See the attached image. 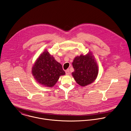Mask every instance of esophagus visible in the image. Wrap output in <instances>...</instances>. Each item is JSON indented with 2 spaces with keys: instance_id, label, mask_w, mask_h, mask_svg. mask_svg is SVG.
Here are the masks:
<instances>
[{
  "instance_id": "1",
  "label": "esophagus",
  "mask_w": 131,
  "mask_h": 131,
  "mask_svg": "<svg viewBox=\"0 0 131 131\" xmlns=\"http://www.w3.org/2000/svg\"><path fill=\"white\" fill-rule=\"evenodd\" d=\"M65 72H66V75H69V74H70V71H69V69L66 70V71H65Z\"/></svg>"
}]
</instances>
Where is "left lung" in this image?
<instances>
[{
  "instance_id": "8db88e82",
  "label": "left lung",
  "mask_w": 131,
  "mask_h": 131,
  "mask_svg": "<svg viewBox=\"0 0 131 131\" xmlns=\"http://www.w3.org/2000/svg\"><path fill=\"white\" fill-rule=\"evenodd\" d=\"M74 71L72 75L80 86L85 87L95 81L99 73V67L92 52L81 54L74 58L72 63Z\"/></svg>"
}]
</instances>
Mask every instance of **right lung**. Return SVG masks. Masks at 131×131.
<instances>
[{"label":"right lung","instance_id":"obj_1","mask_svg":"<svg viewBox=\"0 0 131 131\" xmlns=\"http://www.w3.org/2000/svg\"><path fill=\"white\" fill-rule=\"evenodd\" d=\"M31 73L39 84L48 88L54 86L60 77L65 74L62 65L47 50H44L35 62Z\"/></svg>","mask_w":131,"mask_h":131}]
</instances>
